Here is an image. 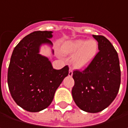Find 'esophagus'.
Returning <instances> with one entry per match:
<instances>
[{"mask_svg": "<svg viewBox=\"0 0 128 128\" xmlns=\"http://www.w3.org/2000/svg\"><path fill=\"white\" fill-rule=\"evenodd\" d=\"M72 76V70L71 69H70L69 70V76Z\"/></svg>", "mask_w": 128, "mask_h": 128, "instance_id": "obj_1", "label": "esophagus"}]
</instances>
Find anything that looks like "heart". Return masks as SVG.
Returning a JSON list of instances; mask_svg holds the SVG:
<instances>
[{"label": "heart", "instance_id": "heart-1", "mask_svg": "<svg viewBox=\"0 0 128 128\" xmlns=\"http://www.w3.org/2000/svg\"><path fill=\"white\" fill-rule=\"evenodd\" d=\"M98 43L93 39H76L65 41L62 45L61 51L66 55L72 56L71 64L73 67L84 70L89 66L98 52Z\"/></svg>", "mask_w": 128, "mask_h": 128}]
</instances>
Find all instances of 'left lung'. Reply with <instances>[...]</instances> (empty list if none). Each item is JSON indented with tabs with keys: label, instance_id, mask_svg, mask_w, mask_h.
Returning <instances> with one entry per match:
<instances>
[{
	"label": "left lung",
	"instance_id": "1",
	"mask_svg": "<svg viewBox=\"0 0 128 128\" xmlns=\"http://www.w3.org/2000/svg\"><path fill=\"white\" fill-rule=\"evenodd\" d=\"M92 37L98 41L99 52L84 71H74L72 90L76 105L88 113H98L115 99L121 83L118 53L112 44L102 36Z\"/></svg>",
	"mask_w": 128,
	"mask_h": 128
}]
</instances>
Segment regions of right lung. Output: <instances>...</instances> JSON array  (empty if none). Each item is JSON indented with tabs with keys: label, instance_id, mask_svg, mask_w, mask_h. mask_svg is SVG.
<instances>
[{
	"label": "right lung",
	"instance_id": "right-lung-1",
	"mask_svg": "<svg viewBox=\"0 0 128 128\" xmlns=\"http://www.w3.org/2000/svg\"><path fill=\"white\" fill-rule=\"evenodd\" d=\"M52 31H36L14 47L8 69L7 82L16 104L29 112H39L50 106L69 68L55 70L51 62L40 54L42 46L52 49Z\"/></svg>",
	"mask_w": 128,
	"mask_h": 128
}]
</instances>
